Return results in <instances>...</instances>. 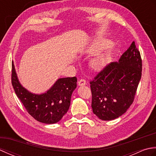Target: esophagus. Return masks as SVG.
<instances>
[{
  "label": "esophagus",
  "instance_id": "obj_1",
  "mask_svg": "<svg viewBox=\"0 0 156 156\" xmlns=\"http://www.w3.org/2000/svg\"><path fill=\"white\" fill-rule=\"evenodd\" d=\"M87 84V81H86L84 79H81L78 81V85L79 86H84Z\"/></svg>",
  "mask_w": 156,
  "mask_h": 156
}]
</instances>
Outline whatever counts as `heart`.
<instances>
[{"mask_svg": "<svg viewBox=\"0 0 156 156\" xmlns=\"http://www.w3.org/2000/svg\"><path fill=\"white\" fill-rule=\"evenodd\" d=\"M102 48L101 42L98 41L95 43L93 45H90L88 49V52L89 53H96L100 50V49ZM108 63V58L105 55H99L92 59L91 65L95 70H101L107 66Z\"/></svg>", "mask_w": 156, "mask_h": 156, "instance_id": "1", "label": "heart"}]
</instances>
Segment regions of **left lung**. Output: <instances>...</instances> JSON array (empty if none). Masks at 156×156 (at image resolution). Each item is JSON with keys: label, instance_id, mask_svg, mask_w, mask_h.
I'll list each match as a JSON object with an SVG mask.
<instances>
[{"label": "left lung", "instance_id": "left-lung-1", "mask_svg": "<svg viewBox=\"0 0 156 156\" xmlns=\"http://www.w3.org/2000/svg\"><path fill=\"white\" fill-rule=\"evenodd\" d=\"M141 72L140 52L133 41L118 62L108 64L90 82L94 114L103 121L124 114L133 103Z\"/></svg>", "mask_w": 156, "mask_h": 156}]
</instances>
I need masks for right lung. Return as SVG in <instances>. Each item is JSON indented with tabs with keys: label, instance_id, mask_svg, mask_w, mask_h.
I'll use <instances>...</instances> for the list:
<instances>
[{
	"label": "right lung",
	"instance_id": "obj_1",
	"mask_svg": "<svg viewBox=\"0 0 156 156\" xmlns=\"http://www.w3.org/2000/svg\"><path fill=\"white\" fill-rule=\"evenodd\" d=\"M11 81L16 96L29 114L35 120L46 124L61 120L68 111L72 94L77 87L76 77L63 78H59L45 93H31L20 84L13 62Z\"/></svg>",
	"mask_w": 156,
	"mask_h": 156
}]
</instances>
